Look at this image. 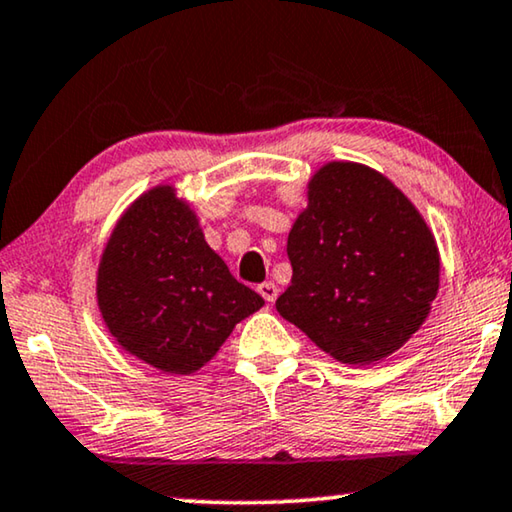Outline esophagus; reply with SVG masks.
Masks as SVG:
<instances>
[{"label": "esophagus", "instance_id": "1", "mask_svg": "<svg viewBox=\"0 0 512 512\" xmlns=\"http://www.w3.org/2000/svg\"><path fill=\"white\" fill-rule=\"evenodd\" d=\"M257 292L264 296V301H269V303H273L278 299V287L273 285V282L269 280V282H262V285L257 287Z\"/></svg>", "mask_w": 512, "mask_h": 512}]
</instances>
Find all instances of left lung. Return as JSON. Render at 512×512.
<instances>
[{
    "mask_svg": "<svg viewBox=\"0 0 512 512\" xmlns=\"http://www.w3.org/2000/svg\"><path fill=\"white\" fill-rule=\"evenodd\" d=\"M292 285L276 308L340 363L391 356L425 322L439 289L430 227L384 174L329 163L308 183L289 232Z\"/></svg>",
    "mask_w": 512,
    "mask_h": 512,
    "instance_id": "left-lung-1",
    "label": "left lung"
}]
</instances>
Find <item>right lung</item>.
Here are the masks:
<instances>
[{
    "label": "right lung",
    "instance_id": "1",
    "mask_svg": "<svg viewBox=\"0 0 512 512\" xmlns=\"http://www.w3.org/2000/svg\"><path fill=\"white\" fill-rule=\"evenodd\" d=\"M98 308L128 354L172 375L209 363L264 299L236 280L172 186L128 207L103 250Z\"/></svg>",
    "mask_w": 512,
    "mask_h": 512
}]
</instances>
